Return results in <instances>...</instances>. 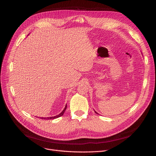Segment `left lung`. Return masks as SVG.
I'll return each mask as SVG.
<instances>
[{
    "label": "left lung",
    "mask_w": 156,
    "mask_h": 156,
    "mask_svg": "<svg viewBox=\"0 0 156 156\" xmlns=\"http://www.w3.org/2000/svg\"><path fill=\"white\" fill-rule=\"evenodd\" d=\"M95 113H96V114H98V113H97L96 111H95Z\"/></svg>",
    "instance_id": "1"
}]
</instances>
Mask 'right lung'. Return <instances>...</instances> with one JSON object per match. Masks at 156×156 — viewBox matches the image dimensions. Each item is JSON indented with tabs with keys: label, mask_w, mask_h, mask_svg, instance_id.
Masks as SVG:
<instances>
[{
	"label": "right lung",
	"mask_w": 156,
	"mask_h": 156,
	"mask_svg": "<svg viewBox=\"0 0 156 156\" xmlns=\"http://www.w3.org/2000/svg\"><path fill=\"white\" fill-rule=\"evenodd\" d=\"M66 108H67V105H66L65 108L63 109V111L59 114H58V115H57V116H52V117H47V118H43V117H42V118H41L42 119H55V118H59V117H61V116H62L63 115V114L64 113V112H65L66 109Z\"/></svg>",
	"instance_id": "obj_1"
}]
</instances>
